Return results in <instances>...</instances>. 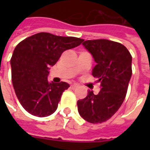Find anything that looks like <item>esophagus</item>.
<instances>
[{
  "label": "esophagus",
  "instance_id": "1",
  "mask_svg": "<svg viewBox=\"0 0 150 150\" xmlns=\"http://www.w3.org/2000/svg\"><path fill=\"white\" fill-rule=\"evenodd\" d=\"M71 88H72V89H76L77 88H78V84H72V86H71Z\"/></svg>",
  "mask_w": 150,
  "mask_h": 150
}]
</instances>
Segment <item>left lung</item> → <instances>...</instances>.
I'll use <instances>...</instances> for the list:
<instances>
[{"instance_id": "1", "label": "left lung", "mask_w": 150, "mask_h": 150, "mask_svg": "<svg viewBox=\"0 0 150 150\" xmlns=\"http://www.w3.org/2000/svg\"><path fill=\"white\" fill-rule=\"evenodd\" d=\"M83 45L97 63L92 74L101 83V90L97 95L88 91L85 98L78 100V112L89 123L101 124L124 102L132 76V56L124 45L106 39L88 40Z\"/></svg>"}]
</instances>
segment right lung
<instances>
[{
    "label": "right lung",
    "instance_id": "1",
    "mask_svg": "<svg viewBox=\"0 0 150 150\" xmlns=\"http://www.w3.org/2000/svg\"><path fill=\"white\" fill-rule=\"evenodd\" d=\"M83 40L40 32L21 41L11 58V80L16 95L25 110L38 117H47L57 110L62 93L69 88L65 82L50 83L51 67L67 50Z\"/></svg>",
    "mask_w": 150,
    "mask_h": 150
}]
</instances>
